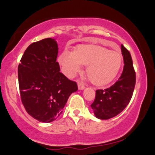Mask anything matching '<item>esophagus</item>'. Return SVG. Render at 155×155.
<instances>
[{
	"instance_id": "esophagus-1",
	"label": "esophagus",
	"mask_w": 155,
	"mask_h": 155,
	"mask_svg": "<svg viewBox=\"0 0 155 155\" xmlns=\"http://www.w3.org/2000/svg\"><path fill=\"white\" fill-rule=\"evenodd\" d=\"M85 88L84 85L83 84V83H81V81H79L78 82V89H79V90H84V89Z\"/></svg>"
}]
</instances>
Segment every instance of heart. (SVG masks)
Returning <instances> with one entry per match:
<instances>
[{"label": "heart", "mask_w": 155, "mask_h": 155, "mask_svg": "<svg viewBox=\"0 0 155 155\" xmlns=\"http://www.w3.org/2000/svg\"><path fill=\"white\" fill-rule=\"evenodd\" d=\"M58 61L62 71L69 78H74L86 65L89 79L95 85H105L116 77L122 65V55L119 51L108 50L98 45H80L72 53L64 51Z\"/></svg>", "instance_id": "1"}]
</instances>
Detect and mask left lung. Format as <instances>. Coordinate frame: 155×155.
Instances as JSON below:
<instances>
[{
    "label": "left lung",
    "mask_w": 155,
    "mask_h": 155,
    "mask_svg": "<svg viewBox=\"0 0 155 155\" xmlns=\"http://www.w3.org/2000/svg\"><path fill=\"white\" fill-rule=\"evenodd\" d=\"M123 56V71L118 81L109 88L96 90L95 98L91 104L94 114L100 120L116 117L128 105L136 84V72L130 51L121 45Z\"/></svg>",
    "instance_id": "obj_1"
}]
</instances>
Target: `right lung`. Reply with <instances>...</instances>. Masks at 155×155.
Returning <instances> with one entry per match:
<instances>
[{"mask_svg":"<svg viewBox=\"0 0 155 155\" xmlns=\"http://www.w3.org/2000/svg\"><path fill=\"white\" fill-rule=\"evenodd\" d=\"M54 39L31 44L18 66L21 100L26 111L39 122H51L60 116L68 99L77 91V84L60 72Z\"/></svg>","mask_w":155,"mask_h":155,"instance_id":"add662e5","label":"right lung"}]
</instances>
